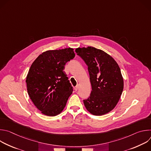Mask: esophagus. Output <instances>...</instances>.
I'll return each mask as SVG.
<instances>
[{
  "label": "esophagus",
  "instance_id": "1",
  "mask_svg": "<svg viewBox=\"0 0 151 151\" xmlns=\"http://www.w3.org/2000/svg\"><path fill=\"white\" fill-rule=\"evenodd\" d=\"M78 90V86L77 85V86H76V87H75V91H77Z\"/></svg>",
  "mask_w": 151,
  "mask_h": 151
}]
</instances>
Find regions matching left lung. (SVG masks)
<instances>
[{
	"label": "left lung",
	"mask_w": 151,
	"mask_h": 151,
	"mask_svg": "<svg viewBox=\"0 0 151 151\" xmlns=\"http://www.w3.org/2000/svg\"><path fill=\"white\" fill-rule=\"evenodd\" d=\"M77 54L87 64L92 91L83 100L87 110L100 116L114 109L122 94L124 80L116 61L108 54L94 47L78 48Z\"/></svg>",
	"instance_id": "obj_1"
}]
</instances>
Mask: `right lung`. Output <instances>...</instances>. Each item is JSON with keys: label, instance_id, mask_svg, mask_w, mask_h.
Segmentation results:
<instances>
[{"label": "right lung", "instance_id": "add662e5", "mask_svg": "<svg viewBox=\"0 0 151 151\" xmlns=\"http://www.w3.org/2000/svg\"><path fill=\"white\" fill-rule=\"evenodd\" d=\"M75 56L71 48L48 50L40 54L31 65L26 80L27 93L44 115L56 116L65 107L73 87L63 70Z\"/></svg>", "mask_w": 151, "mask_h": 151}]
</instances>
